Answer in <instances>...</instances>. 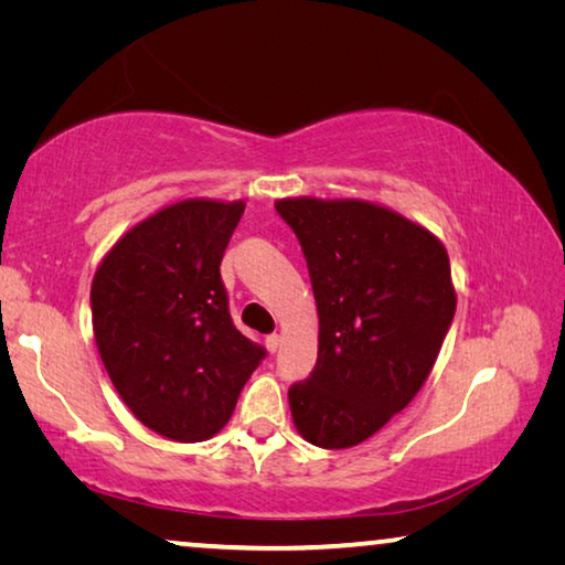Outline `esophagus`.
I'll return each mask as SVG.
<instances>
[{
    "label": "esophagus",
    "mask_w": 565,
    "mask_h": 565,
    "mask_svg": "<svg viewBox=\"0 0 565 565\" xmlns=\"http://www.w3.org/2000/svg\"><path fill=\"white\" fill-rule=\"evenodd\" d=\"M281 347V337L279 333H271V337H266V349H269V353H276Z\"/></svg>",
    "instance_id": "esophagus-1"
}]
</instances>
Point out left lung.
<instances>
[{"label":"left lung","instance_id":"left-lung-1","mask_svg":"<svg viewBox=\"0 0 565 565\" xmlns=\"http://www.w3.org/2000/svg\"><path fill=\"white\" fill-rule=\"evenodd\" d=\"M309 266L319 356L289 388L306 441L351 448L398 411L431 374L456 313L444 244L420 224L361 199H279Z\"/></svg>","mask_w":565,"mask_h":565}]
</instances>
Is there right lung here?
Wrapping results in <instances>:
<instances>
[{
	"instance_id": "obj_1",
	"label": "right lung",
	"mask_w": 565,
	"mask_h": 565,
	"mask_svg": "<svg viewBox=\"0 0 565 565\" xmlns=\"http://www.w3.org/2000/svg\"><path fill=\"white\" fill-rule=\"evenodd\" d=\"M244 202L184 199L129 228L92 281L99 356L124 404L171 441L222 431L266 351L234 327L222 266Z\"/></svg>"
}]
</instances>
